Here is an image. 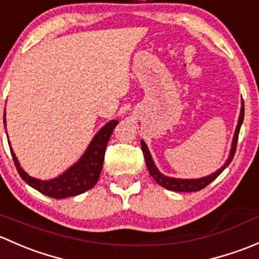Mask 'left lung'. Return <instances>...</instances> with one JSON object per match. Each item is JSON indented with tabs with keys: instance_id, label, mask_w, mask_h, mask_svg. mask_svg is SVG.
Here are the masks:
<instances>
[{
	"instance_id": "left-lung-1",
	"label": "left lung",
	"mask_w": 259,
	"mask_h": 259,
	"mask_svg": "<svg viewBox=\"0 0 259 259\" xmlns=\"http://www.w3.org/2000/svg\"><path fill=\"white\" fill-rule=\"evenodd\" d=\"M244 118V106L243 102H242V108H241V114H239V119H238V124H237L236 132H234V137H233V142H232V148L231 152H229V157L228 159L226 161V163L221 167L220 169L215 170L214 173L212 175L207 176V177H202L198 178V180H182V178H172V177H167V176L162 175L158 169H157L156 164H154L153 159H152L151 153H149L147 146L143 141H141V147H142V152L143 156H145L146 159V164H147V168L149 170V175L154 178L157 183L162 187L169 189V191H175V192H197L199 189H203L204 187L209 185L212 181H214L221 173L225 170L226 167H228V164L231 163L232 159H233L234 153H236V147H237V142H238V135H239V130H241L242 122H243Z\"/></svg>"
}]
</instances>
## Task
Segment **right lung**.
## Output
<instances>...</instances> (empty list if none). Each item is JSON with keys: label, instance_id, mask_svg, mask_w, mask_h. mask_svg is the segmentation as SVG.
Here are the masks:
<instances>
[{"label": "right lung", "instance_id": "add662e5", "mask_svg": "<svg viewBox=\"0 0 259 259\" xmlns=\"http://www.w3.org/2000/svg\"><path fill=\"white\" fill-rule=\"evenodd\" d=\"M4 122L6 123L5 118ZM117 123H118V121L113 119V121L105 124L102 128L98 131L97 135L93 137V140L91 141L89 148L86 149L83 156L79 158V161L70 167L66 172H63L61 176L50 181H41L28 176L25 170L21 168L18 159L16 158V154L13 153L11 145L9 143L11 154L13 157V162H15L17 172L20 173L21 178L27 185L41 192L45 196L52 197V198L61 199L83 193V192L95 187L98 178H100L103 166V159H105L106 147H107L108 140H110Z\"/></svg>", "mask_w": 259, "mask_h": 259}]
</instances>
